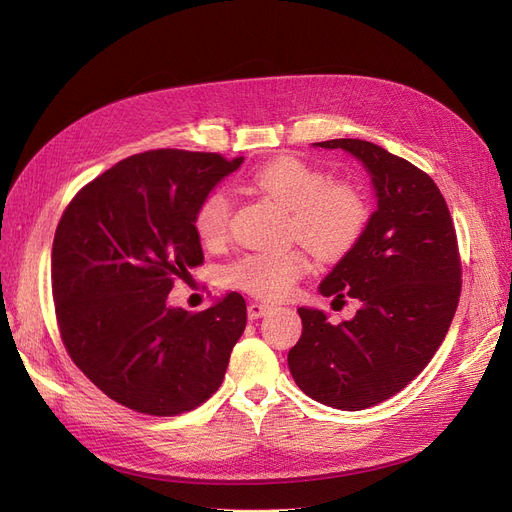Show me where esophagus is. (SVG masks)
Listing matches in <instances>:
<instances>
[{
	"instance_id": "34e87169",
	"label": "esophagus",
	"mask_w": 512,
	"mask_h": 512,
	"mask_svg": "<svg viewBox=\"0 0 512 512\" xmlns=\"http://www.w3.org/2000/svg\"><path fill=\"white\" fill-rule=\"evenodd\" d=\"M272 309H274L272 305H265V303H249L247 313H249V319H259V317H265Z\"/></svg>"
}]
</instances>
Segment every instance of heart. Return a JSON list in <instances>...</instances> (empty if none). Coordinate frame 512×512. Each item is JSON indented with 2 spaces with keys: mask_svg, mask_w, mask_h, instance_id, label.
Segmentation results:
<instances>
[{
  "mask_svg": "<svg viewBox=\"0 0 512 512\" xmlns=\"http://www.w3.org/2000/svg\"><path fill=\"white\" fill-rule=\"evenodd\" d=\"M257 191L288 213V234L324 259H340L361 240L369 207L357 186L332 182L330 176L301 159L282 157L253 176ZM232 203L224 188H215L199 203L193 228L207 247H218L230 228ZM307 272L301 251H255L236 259L228 278L259 299H282Z\"/></svg>",
  "mask_w": 512,
  "mask_h": 512,
  "instance_id": "heart-1",
  "label": "heart"
}]
</instances>
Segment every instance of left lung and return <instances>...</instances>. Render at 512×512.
<instances>
[{"label": "left lung", "instance_id": "1", "mask_svg": "<svg viewBox=\"0 0 512 512\" xmlns=\"http://www.w3.org/2000/svg\"><path fill=\"white\" fill-rule=\"evenodd\" d=\"M313 145L357 157L378 209L319 284L324 297L361 301L357 315L332 326L324 311L301 307L288 367L321 405L361 411L400 392L436 355L461 297L459 245L440 188L411 161L361 139Z\"/></svg>", "mask_w": 512, "mask_h": 512}]
</instances>
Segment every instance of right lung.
<instances>
[{"label": "right lung", "instance_id": "obj_1", "mask_svg": "<svg viewBox=\"0 0 512 512\" xmlns=\"http://www.w3.org/2000/svg\"><path fill=\"white\" fill-rule=\"evenodd\" d=\"M242 159L157 149L80 188L51 249L66 351L112 400L155 417L191 411L220 388L247 326L238 292L205 311L168 307L176 278L203 263L199 203Z\"/></svg>", "mask_w": 512, "mask_h": 512}]
</instances>
